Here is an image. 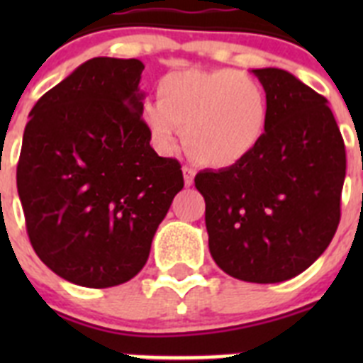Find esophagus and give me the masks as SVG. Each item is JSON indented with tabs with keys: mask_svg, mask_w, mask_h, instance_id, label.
Wrapping results in <instances>:
<instances>
[{
	"mask_svg": "<svg viewBox=\"0 0 363 363\" xmlns=\"http://www.w3.org/2000/svg\"><path fill=\"white\" fill-rule=\"evenodd\" d=\"M194 174H196V172H194V169H191V167H187V165L184 167V179H185V185H187V187H191V185L194 184Z\"/></svg>",
	"mask_w": 363,
	"mask_h": 363,
	"instance_id": "1",
	"label": "esophagus"
}]
</instances>
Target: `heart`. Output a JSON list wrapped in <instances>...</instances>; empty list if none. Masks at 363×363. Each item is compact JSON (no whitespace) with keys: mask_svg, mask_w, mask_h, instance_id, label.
Wrapping results in <instances>:
<instances>
[{"mask_svg":"<svg viewBox=\"0 0 363 363\" xmlns=\"http://www.w3.org/2000/svg\"><path fill=\"white\" fill-rule=\"evenodd\" d=\"M143 123L165 152L185 130L189 154L201 165H236L264 142L271 123V101L256 79L240 70L167 74L158 85V101L142 108Z\"/></svg>","mask_w":363,"mask_h":363,"instance_id":"obj_1","label":"heart"}]
</instances>
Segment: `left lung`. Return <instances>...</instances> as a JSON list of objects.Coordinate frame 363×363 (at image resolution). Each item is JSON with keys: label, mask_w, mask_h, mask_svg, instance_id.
<instances>
[{"label": "left lung", "mask_w": 363, "mask_h": 363, "mask_svg": "<svg viewBox=\"0 0 363 363\" xmlns=\"http://www.w3.org/2000/svg\"><path fill=\"white\" fill-rule=\"evenodd\" d=\"M271 101L258 149L201 171L209 251L229 277L278 284L306 271L340 223L345 145L327 99L281 69H255Z\"/></svg>", "instance_id": "obj_1"}]
</instances>
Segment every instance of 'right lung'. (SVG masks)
I'll return each instance as SVG.
<instances>
[{
    "mask_svg": "<svg viewBox=\"0 0 363 363\" xmlns=\"http://www.w3.org/2000/svg\"><path fill=\"white\" fill-rule=\"evenodd\" d=\"M140 60L92 57L32 107L16 182L27 234L63 280L105 289L142 271L184 189L182 165L150 147Z\"/></svg>",
    "mask_w": 363,
    "mask_h": 363,
    "instance_id": "1",
    "label": "right lung"
}]
</instances>
